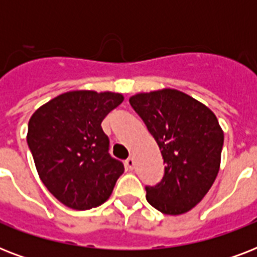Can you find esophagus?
Here are the masks:
<instances>
[{"instance_id":"esophagus-1","label":"esophagus","mask_w":257,"mask_h":257,"mask_svg":"<svg viewBox=\"0 0 257 257\" xmlns=\"http://www.w3.org/2000/svg\"><path fill=\"white\" fill-rule=\"evenodd\" d=\"M125 165H126V168L132 171V169L135 168V160H133V157H128V159L125 160Z\"/></svg>"}]
</instances>
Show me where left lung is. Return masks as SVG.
<instances>
[{"mask_svg":"<svg viewBox=\"0 0 257 257\" xmlns=\"http://www.w3.org/2000/svg\"><path fill=\"white\" fill-rule=\"evenodd\" d=\"M155 137L164 159V176L145 187L147 200L165 215L197 205L219 173L224 133L215 113L176 89L139 93L129 98Z\"/></svg>","mask_w":257,"mask_h":257,"instance_id":"8db88e82","label":"left lung"}]
</instances>
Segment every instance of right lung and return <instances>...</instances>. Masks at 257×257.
<instances>
[{
	"instance_id": "right-lung-1",
	"label": "right lung",
	"mask_w": 257,
	"mask_h": 257,
	"mask_svg": "<svg viewBox=\"0 0 257 257\" xmlns=\"http://www.w3.org/2000/svg\"><path fill=\"white\" fill-rule=\"evenodd\" d=\"M124 101L120 93H62L33 113L28 145L38 176L64 205L86 211L112 195L124 164L109 155L101 122Z\"/></svg>"
}]
</instances>
